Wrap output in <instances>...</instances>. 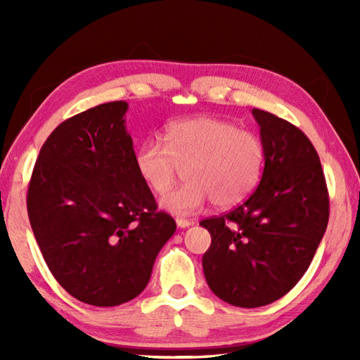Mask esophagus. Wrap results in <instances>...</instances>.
<instances>
[{
	"mask_svg": "<svg viewBox=\"0 0 360 360\" xmlns=\"http://www.w3.org/2000/svg\"><path fill=\"white\" fill-rule=\"evenodd\" d=\"M193 221H188V219H182V217H176V225H178L179 229H187L188 225H192Z\"/></svg>",
	"mask_w": 360,
	"mask_h": 360,
	"instance_id": "1",
	"label": "esophagus"
}]
</instances>
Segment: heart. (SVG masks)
<instances>
[{"label":"heart","instance_id":"heart-1","mask_svg":"<svg viewBox=\"0 0 360 360\" xmlns=\"http://www.w3.org/2000/svg\"><path fill=\"white\" fill-rule=\"evenodd\" d=\"M135 168L152 192L167 193L184 169L186 184L160 198L162 210L192 214L210 202L230 208L254 192L265 168V148L252 131L229 120L192 117L169 124L165 144L149 138L136 148Z\"/></svg>","mask_w":360,"mask_h":360}]
</instances>
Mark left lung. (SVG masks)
Listing matches in <instances>:
<instances>
[{
	"label": "left lung",
	"mask_w": 360,
	"mask_h": 360,
	"mask_svg": "<svg viewBox=\"0 0 360 360\" xmlns=\"http://www.w3.org/2000/svg\"><path fill=\"white\" fill-rule=\"evenodd\" d=\"M265 148L260 184L224 216L205 219L210 289L233 307L257 308L288 294L308 270L328 222L319 155L302 130L252 109Z\"/></svg>",
	"instance_id": "8db88e82"
}]
</instances>
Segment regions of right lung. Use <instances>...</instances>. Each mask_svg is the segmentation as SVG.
Masks as SVG:
<instances>
[{
    "mask_svg": "<svg viewBox=\"0 0 360 360\" xmlns=\"http://www.w3.org/2000/svg\"><path fill=\"white\" fill-rule=\"evenodd\" d=\"M127 101L60 124L39 150L27 210L49 270L77 300L117 307L148 285L176 231L135 168Z\"/></svg>",
    "mask_w": 360,
    "mask_h": 360,
    "instance_id": "1",
    "label": "right lung"
}]
</instances>
